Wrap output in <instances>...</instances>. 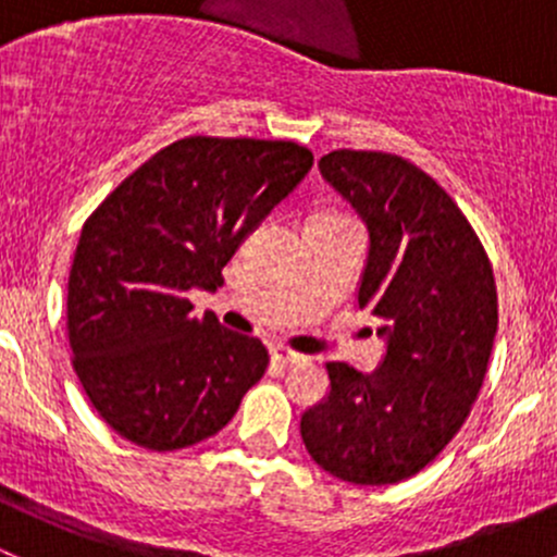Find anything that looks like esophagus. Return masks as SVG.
Segmentation results:
<instances>
[{"mask_svg": "<svg viewBox=\"0 0 557 557\" xmlns=\"http://www.w3.org/2000/svg\"><path fill=\"white\" fill-rule=\"evenodd\" d=\"M269 356H272V361L280 363V367H296V363L307 361L301 352H294L290 347H283V345H274L272 350H269Z\"/></svg>", "mask_w": 557, "mask_h": 557, "instance_id": "34e87169", "label": "esophagus"}]
</instances>
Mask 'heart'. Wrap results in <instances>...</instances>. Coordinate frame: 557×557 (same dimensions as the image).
Segmentation results:
<instances>
[{
  "label": "heart",
  "mask_w": 557,
  "mask_h": 557,
  "mask_svg": "<svg viewBox=\"0 0 557 557\" xmlns=\"http://www.w3.org/2000/svg\"><path fill=\"white\" fill-rule=\"evenodd\" d=\"M312 218H336V215H331V212H318V215H312Z\"/></svg>",
  "instance_id": "b5f03b06"
}]
</instances>
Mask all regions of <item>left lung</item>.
Returning a JSON list of instances; mask_svg holds the SVG:
<instances>
[{"instance_id": "obj_1", "label": "left lung", "mask_w": 557, "mask_h": 557, "mask_svg": "<svg viewBox=\"0 0 557 557\" xmlns=\"http://www.w3.org/2000/svg\"><path fill=\"white\" fill-rule=\"evenodd\" d=\"M320 174L369 228L358 307L387 350L363 374L325 363L329 396L301 414L314 463L352 485H393L431 463L480 396L498 329L491 258L431 174L380 150H331Z\"/></svg>"}]
</instances>
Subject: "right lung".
Listing matches in <instances>:
<instances>
[{"instance_id":"obj_1","label":"right lung","mask_w":557,"mask_h":557,"mask_svg":"<svg viewBox=\"0 0 557 557\" xmlns=\"http://www.w3.org/2000/svg\"><path fill=\"white\" fill-rule=\"evenodd\" d=\"M312 170L285 139L185 137L83 223L66 285L72 367L99 418L145 450L215 436L269 367L261 339L194 314L221 269Z\"/></svg>"}]
</instances>
